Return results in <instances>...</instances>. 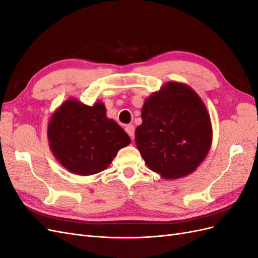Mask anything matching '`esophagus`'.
I'll list each match as a JSON object with an SVG mask.
<instances>
[{"mask_svg": "<svg viewBox=\"0 0 258 258\" xmlns=\"http://www.w3.org/2000/svg\"><path fill=\"white\" fill-rule=\"evenodd\" d=\"M124 130H126V132L131 138V140H134V138H135V126L134 124H128V126H126V128H124Z\"/></svg>", "mask_w": 258, "mask_h": 258, "instance_id": "34e87169", "label": "esophagus"}]
</instances>
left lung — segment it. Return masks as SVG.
<instances>
[{"mask_svg": "<svg viewBox=\"0 0 258 258\" xmlns=\"http://www.w3.org/2000/svg\"><path fill=\"white\" fill-rule=\"evenodd\" d=\"M211 143L210 115L189 86L169 82L145 100L136 144L154 172L166 179L190 174L205 160Z\"/></svg>", "mask_w": 258, "mask_h": 258, "instance_id": "obj_1", "label": "left lung"}]
</instances>
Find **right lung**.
<instances>
[{
  "instance_id": "obj_1",
  "label": "right lung",
  "mask_w": 258,
  "mask_h": 258,
  "mask_svg": "<svg viewBox=\"0 0 258 258\" xmlns=\"http://www.w3.org/2000/svg\"><path fill=\"white\" fill-rule=\"evenodd\" d=\"M49 147L70 172L92 175L105 170L120 148L131 141L118 123L106 117L102 102L92 106L70 99L51 116Z\"/></svg>"
}]
</instances>
